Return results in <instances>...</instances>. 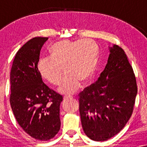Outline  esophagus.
<instances>
[{
	"instance_id": "34e87169",
	"label": "esophagus",
	"mask_w": 147,
	"mask_h": 147,
	"mask_svg": "<svg viewBox=\"0 0 147 147\" xmlns=\"http://www.w3.org/2000/svg\"><path fill=\"white\" fill-rule=\"evenodd\" d=\"M72 98V96H65L63 97V99L64 100H68L69 99V98Z\"/></svg>"
}]
</instances>
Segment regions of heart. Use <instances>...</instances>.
<instances>
[{"instance_id":"heart-1","label":"heart","mask_w":147,"mask_h":147,"mask_svg":"<svg viewBox=\"0 0 147 147\" xmlns=\"http://www.w3.org/2000/svg\"><path fill=\"white\" fill-rule=\"evenodd\" d=\"M50 53L51 57L40 59L38 69L46 80L58 86L61 82L65 67L67 76L59 88L61 93H75L82 82L87 83L93 78L99 48L92 40H62L52 46Z\"/></svg>"}]
</instances>
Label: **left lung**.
I'll return each mask as SVG.
<instances>
[{
	"instance_id": "1",
	"label": "left lung",
	"mask_w": 147,
	"mask_h": 147,
	"mask_svg": "<svg viewBox=\"0 0 147 147\" xmlns=\"http://www.w3.org/2000/svg\"><path fill=\"white\" fill-rule=\"evenodd\" d=\"M105 69L79 94V110L88 137L104 141L121 131L131 116L137 85L133 69L119 46L110 47Z\"/></svg>"
}]
</instances>
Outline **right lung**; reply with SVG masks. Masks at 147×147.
Returning a JSON list of instances; mask_svg holds the SVG:
<instances>
[{
	"label": "right lung",
	"mask_w": 147,
	"mask_h": 147,
	"mask_svg": "<svg viewBox=\"0 0 147 147\" xmlns=\"http://www.w3.org/2000/svg\"><path fill=\"white\" fill-rule=\"evenodd\" d=\"M48 37H34L17 52L11 70L10 103L24 131L33 138L49 140L59 131L63 97L50 89L38 70L42 46Z\"/></svg>",
	"instance_id": "add662e5"
}]
</instances>
